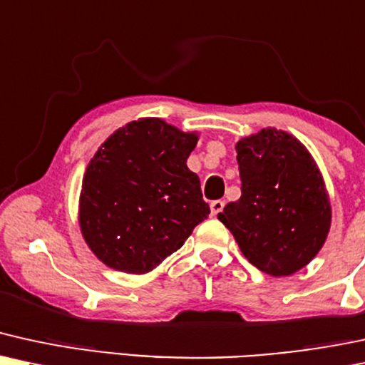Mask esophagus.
Returning <instances> with one entry per match:
<instances>
[{
  "label": "esophagus",
  "mask_w": 365,
  "mask_h": 365,
  "mask_svg": "<svg viewBox=\"0 0 365 365\" xmlns=\"http://www.w3.org/2000/svg\"><path fill=\"white\" fill-rule=\"evenodd\" d=\"M224 201L222 200H217V201H212V205H210V213H212V217H217L220 215L222 212H224Z\"/></svg>",
  "instance_id": "obj_1"
}]
</instances>
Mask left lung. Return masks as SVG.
Listing matches in <instances>:
<instances>
[{
	"mask_svg": "<svg viewBox=\"0 0 365 365\" xmlns=\"http://www.w3.org/2000/svg\"><path fill=\"white\" fill-rule=\"evenodd\" d=\"M242 195L218 215L251 264L290 277L327 242L331 205L318 164L294 135L264 128L235 143Z\"/></svg>",
	"mask_w": 365,
	"mask_h": 365,
	"instance_id": "left-lung-1",
	"label": "left lung"
}]
</instances>
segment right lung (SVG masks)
Listing matches in <instances>:
<instances>
[{"instance_id":"right-lung-1","label":"right lung","mask_w":365,"mask_h":365,"mask_svg":"<svg viewBox=\"0 0 365 365\" xmlns=\"http://www.w3.org/2000/svg\"><path fill=\"white\" fill-rule=\"evenodd\" d=\"M198 138L164 119L140 118L98 147L81 181L78 225L106 267L152 272L208 217L200 178L186 165Z\"/></svg>"}]
</instances>
